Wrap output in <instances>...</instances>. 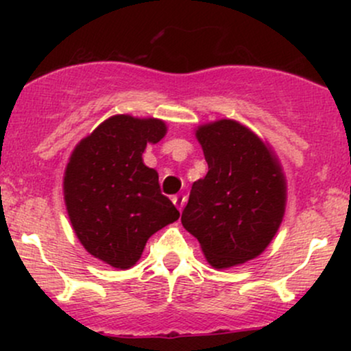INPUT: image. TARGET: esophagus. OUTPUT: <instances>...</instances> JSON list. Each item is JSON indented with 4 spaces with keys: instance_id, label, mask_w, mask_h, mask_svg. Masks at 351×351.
<instances>
[{
    "instance_id": "1",
    "label": "esophagus",
    "mask_w": 351,
    "mask_h": 351,
    "mask_svg": "<svg viewBox=\"0 0 351 351\" xmlns=\"http://www.w3.org/2000/svg\"><path fill=\"white\" fill-rule=\"evenodd\" d=\"M173 203H175V206L180 209H183V206H184V203H186V196L184 195H175L173 196Z\"/></svg>"
}]
</instances>
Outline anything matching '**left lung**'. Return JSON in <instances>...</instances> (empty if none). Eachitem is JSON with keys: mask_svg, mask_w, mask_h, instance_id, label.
<instances>
[{"mask_svg": "<svg viewBox=\"0 0 351 351\" xmlns=\"http://www.w3.org/2000/svg\"><path fill=\"white\" fill-rule=\"evenodd\" d=\"M208 173L195 181L181 215L216 269L243 264L267 247L282 223L285 181L263 140L234 120L196 130Z\"/></svg>", "mask_w": 351, "mask_h": 351, "instance_id": "8db88e82", "label": "left lung"}]
</instances>
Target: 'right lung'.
<instances>
[{"instance_id": "obj_1", "label": "right lung", "mask_w": 351, "mask_h": 351, "mask_svg": "<svg viewBox=\"0 0 351 351\" xmlns=\"http://www.w3.org/2000/svg\"><path fill=\"white\" fill-rule=\"evenodd\" d=\"M167 134L162 120L115 115L84 138L67 163L64 199L80 244L117 269L132 267L148 237L180 211L143 165L147 143Z\"/></svg>"}]
</instances>
